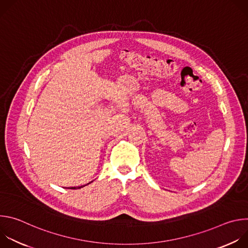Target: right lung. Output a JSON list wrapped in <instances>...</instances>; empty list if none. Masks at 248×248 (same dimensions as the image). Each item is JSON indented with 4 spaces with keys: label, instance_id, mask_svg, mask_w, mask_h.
<instances>
[{
    "label": "right lung",
    "instance_id": "right-lung-1",
    "mask_svg": "<svg viewBox=\"0 0 248 248\" xmlns=\"http://www.w3.org/2000/svg\"><path fill=\"white\" fill-rule=\"evenodd\" d=\"M90 184V183H89ZM88 185V184H87ZM83 186H78V188H81V187H83ZM74 189H77V187H74Z\"/></svg>",
    "mask_w": 248,
    "mask_h": 248
}]
</instances>
